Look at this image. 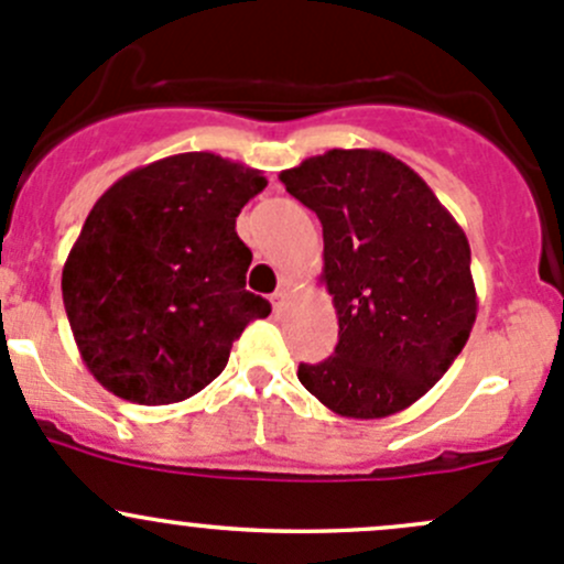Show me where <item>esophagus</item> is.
<instances>
[{"label": "esophagus", "instance_id": "obj_1", "mask_svg": "<svg viewBox=\"0 0 564 564\" xmlns=\"http://www.w3.org/2000/svg\"><path fill=\"white\" fill-rule=\"evenodd\" d=\"M286 300H289L286 289H278V292L272 294V308H275V314H283V311H286Z\"/></svg>", "mask_w": 564, "mask_h": 564}]
</instances>
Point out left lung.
<instances>
[{"instance_id":"1","label":"left lung","mask_w":564,"mask_h":564,"mask_svg":"<svg viewBox=\"0 0 564 564\" xmlns=\"http://www.w3.org/2000/svg\"><path fill=\"white\" fill-rule=\"evenodd\" d=\"M322 220L335 355L297 379L340 417L379 420L434 388L469 340V240L425 180L382 150H329L281 172Z\"/></svg>"}]
</instances>
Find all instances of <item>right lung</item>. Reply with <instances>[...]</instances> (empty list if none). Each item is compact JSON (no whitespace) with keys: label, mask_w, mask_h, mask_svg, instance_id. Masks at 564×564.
<instances>
[{"label":"right lung","mask_w":564,"mask_h":564,"mask_svg":"<svg viewBox=\"0 0 564 564\" xmlns=\"http://www.w3.org/2000/svg\"><path fill=\"white\" fill-rule=\"evenodd\" d=\"M259 169L182 152L133 169L95 202L62 270L84 366L124 401L163 406L207 388L270 303L246 289L237 215Z\"/></svg>","instance_id":"add662e5"}]
</instances>
